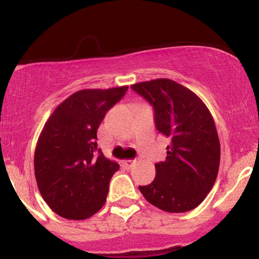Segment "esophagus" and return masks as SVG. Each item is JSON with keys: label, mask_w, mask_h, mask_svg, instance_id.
I'll return each instance as SVG.
<instances>
[{"label": "esophagus", "mask_w": 259, "mask_h": 259, "mask_svg": "<svg viewBox=\"0 0 259 259\" xmlns=\"http://www.w3.org/2000/svg\"><path fill=\"white\" fill-rule=\"evenodd\" d=\"M134 163H135V160H130V159L124 160V164H125L126 167H132V165L134 164Z\"/></svg>", "instance_id": "1"}]
</instances>
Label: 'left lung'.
<instances>
[{
    "mask_svg": "<svg viewBox=\"0 0 259 259\" xmlns=\"http://www.w3.org/2000/svg\"><path fill=\"white\" fill-rule=\"evenodd\" d=\"M132 89L153 106L157 130L169 140L167 158L156 163V178L140 191L164 212H189L206 198L218 175L221 142L212 114L195 92L174 80Z\"/></svg>",
    "mask_w": 259,
    "mask_h": 259,
    "instance_id": "left-lung-1",
    "label": "left lung"
}]
</instances>
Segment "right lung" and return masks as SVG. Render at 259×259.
<instances>
[{
    "instance_id": "add662e5",
    "label": "right lung",
    "mask_w": 259,
    "mask_h": 259,
    "mask_svg": "<svg viewBox=\"0 0 259 259\" xmlns=\"http://www.w3.org/2000/svg\"><path fill=\"white\" fill-rule=\"evenodd\" d=\"M127 86L74 92L53 111L34 154L38 191L62 218L82 221L105 204L113 174L119 169L97 148V129Z\"/></svg>"
}]
</instances>
